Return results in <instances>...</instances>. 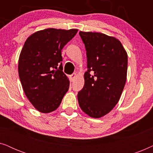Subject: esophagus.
Segmentation results:
<instances>
[{
    "label": "esophagus",
    "instance_id": "obj_1",
    "mask_svg": "<svg viewBox=\"0 0 153 153\" xmlns=\"http://www.w3.org/2000/svg\"><path fill=\"white\" fill-rule=\"evenodd\" d=\"M76 76H77V75H76V73H73L72 74H71V75H70V79H71V81H74V79H76Z\"/></svg>",
    "mask_w": 153,
    "mask_h": 153
}]
</instances>
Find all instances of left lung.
I'll return each mask as SVG.
<instances>
[{
	"label": "left lung",
	"instance_id": "obj_1",
	"mask_svg": "<svg viewBox=\"0 0 153 153\" xmlns=\"http://www.w3.org/2000/svg\"><path fill=\"white\" fill-rule=\"evenodd\" d=\"M79 35L86 50L88 70L77 97L82 111L100 118L118 103L127 79V54L118 39L101 33Z\"/></svg>",
	"mask_w": 153,
	"mask_h": 153
}]
</instances>
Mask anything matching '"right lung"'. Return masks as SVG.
<instances>
[{"mask_svg": "<svg viewBox=\"0 0 153 153\" xmlns=\"http://www.w3.org/2000/svg\"><path fill=\"white\" fill-rule=\"evenodd\" d=\"M77 29L48 28L37 31L25 42L19 59V76L25 95L37 111H55L70 87L62 72L61 50Z\"/></svg>", "mask_w": 153, "mask_h": 153, "instance_id": "right-lung-1", "label": "right lung"}]
</instances>
